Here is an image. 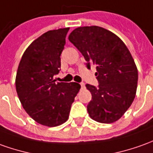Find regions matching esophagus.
Segmentation results:
<instances>
[{
    "mask_svg": "<svg viewBox=\"0 0 153 153\" xmlns=\"http://www.w3.org/2000/svg\"><path fill=\"white\" fill-rule=\"evenodd\" d=\"M80 85H81V87H82V88H84V87H85V84H84V83H83V82L80 83Z\"/></svg>",
    "mask_w": 153,
    "mask_h": 153,
    "instance_id": "34e87169",
    "label": "esophagus"
}]
</instances>
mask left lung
<instances>
[{"label": "left lung", "mask_w": 153, "mask_h": 153, "mask_svg": "<svg viewBox=\"0 0 153 153\" xmlns=\"http://www.w3.org/2000/svg\"><path fill=\"white\" fill-rule=\"evenodd\" d=\"M87 61L97 66L98 87L87 84L91 93L87 111L91 119L112 123L123 116L136 96L138 72L129 50L110 30L97 26L76 28L69 35Z\"/></svg>", "instance_id": "8db88e82"}]
</instances>
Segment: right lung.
Masks as SVG:
<instances>
[{"mask_svg": "<svg viewBox=\"0 0 153 153\" xmlns=\"http://www.w3.org/2000/svg\"><path fill=\"white\" fill-rule=\"evenodd\" d=\"M69 27L49 30L27 47L19 63L16 89L22 107L39 124L56 127L67 121L81 86L56 82Z\"/></svg>", "mask_w": 153, "mask_h": 153, "instance_id": "right-lung-1", "label": "right lung"}]
</instances>
